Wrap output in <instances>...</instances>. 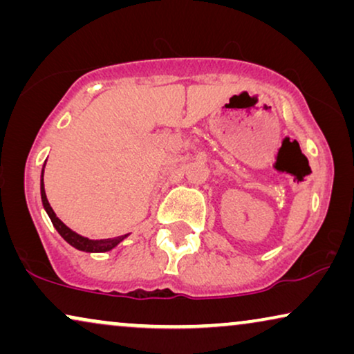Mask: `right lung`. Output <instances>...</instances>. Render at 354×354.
Listing matches in <instances>:
<instances>
[{
	"label": "right lung",
	"instance_id": "obj_1",
	"mask_svg": "<svg viewBox=\"0 0 354 354\" xmlns=\"http://www.w3.org/2000/svg\"><path fill=\"white\" fill-rule=\"evenodd\" d=\"M41 201H43V206H45V209L48 212V216H50L53 225H55L56 230L59 232V235L67 241V243L72 245L77 250L86 251V253H103V251L113 250L114 246L124 239V236H127V235H124L122 239H115V240H88V239H85V236H82L79 234H75V232H72L69 227L64 224V222L57 219L55 211H53V207L50 206V203H48L43 178H41Z\"/></svg>",
	"mask_w": 354,
	"mask_h": 354
}]
</instances>
